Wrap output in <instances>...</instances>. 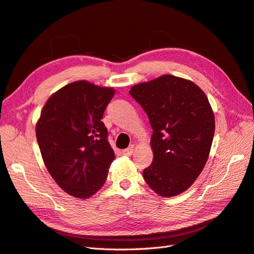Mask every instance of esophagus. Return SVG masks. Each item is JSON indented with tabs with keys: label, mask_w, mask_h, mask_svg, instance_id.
<instances>
[{
	"label": "esophagus",
	"mask_w": 254,
	"mask_h": 254,
	"mask_svg": "<svg viewBox=\"0 0 254 254\" xmlns=\"http://www.w3.org/2000/svg\"><path fill=\"white\" fill-rule=\"evenodd\" d=\"M132 153H133V146H130V147L123 150V155H125V156H131Z\"/></svg>",
	"instance_id": "1"
}]
</instances>
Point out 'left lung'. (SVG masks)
I'll return each instance as SVG.
<instances>
[{"instance_id":"left-lung-1","label":"left lung","mask_w":254,"mask_h":254,"mask_svg":"<svg viewBox=\"0 0 254 254\" xmlns=\"http://www.w3.org/2000/svg\"><path fill=\"white\" fill-rule=\"evenodd\" d=\"M129 93L142 106L153 130L152 163L143 171L146 183L162 197L183 193L210 155L215 117L209 99L193 81L166 74L134 84Z\"/></svg>"}]
</instances>
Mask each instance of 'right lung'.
Segmentation results:
<instances>
[{
  "label": "right lung",
  "instance_id": "obj_1",
  "mask_svg": "<svg viewBox=\"0 0 254 254\" xmlns=\"http://www.w3.org/2000/svg\"><path fill=\"white\" fill-rule=\"evenodd\" d=\"M115 90L87 80L53 93L36 124L45 167L59 188L76 198L93 196L106 181L114 151L102 122Z\"/></svg>",
  "mask_w": 254,
  "mask_h": 254
}]
</instances>
